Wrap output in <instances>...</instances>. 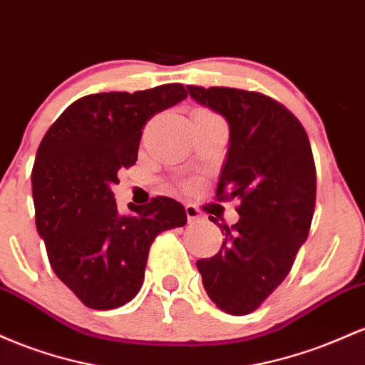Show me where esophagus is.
<instances>
[{
    "instance_id": "obj_1",
    "label": "esophagus",
    "mask_w": 365,
    "mask_h": 365,
    "mask_svg": "<svg viewBox=\"0 0 365 365\" xmlns=\"http://www.w3.org/2000/svg\"><path fill=\"white\" fill-rule=\"evenodd\" d=\"M186 215H187V222H200V220L205 219L202 210L196 208L195 205H186Z\"/></svg>"
}]
</instances>
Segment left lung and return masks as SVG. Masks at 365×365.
<instances>
[{"label": "left lung", "instance_id": "8db88e82", "mask_svg": "<svg viewBox=\"0 0 365 365\" xmlns=\"http://www.w3.org/2000/svg\"><path fill=\"white\" fill-rule=\"evenodd\" d=\"M187 91L229 122L215 196L240 200V220L219 224L222 247L196 267L219 309L247 315L284 281L309 236L317 190L312 148L300 120L271 96L222 86H187Z\"/></svg>", "mask_w": 365, "mask_h": 365}]
</instances>
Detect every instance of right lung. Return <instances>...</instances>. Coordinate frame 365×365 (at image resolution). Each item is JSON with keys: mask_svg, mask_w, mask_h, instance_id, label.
Listing matches in <instances>:
<instances>
[{"mask_svg": "<svg viewBox=\"0 0 365 365\" xmlns=\"http://www.w3.org/2000/svg\"><path fill=\"white\" fill-rule=\"evenodd\" d=\"M186 96L178 83L88 94L68 105L41 141L32 167L36 227L51 269L89 309L133 300L155 237L186 224L184 207L169 196L118 215L112 191L117 172L138 160L146 122Z\"/></svg>", "mask_w": 365, "mask_h": 365, "instance_id": "1", "label": "right lung"}]
</instances>
